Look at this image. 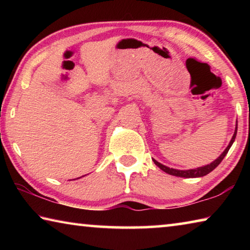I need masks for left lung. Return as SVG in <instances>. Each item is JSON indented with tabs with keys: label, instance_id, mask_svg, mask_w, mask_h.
<instances>
[{
	"label": "left lung",
	"instance_id": "1",
	"mask_svg": "<svg viewBox=\"0 0 250 250\" xmlns=\"http://www.w3.org/2000/svg\"><path fill=\"white\" fill-rule=\"evenodd\" d=\"M236 134H237V122H236V126H235V132H234V134H232L231 140L229 141V143H228L226 149L224 150L223 153L219 155L216 160H214L213 162L209 163V164H206V166H203V167H196V168H189V170H177V168H173V167H168L167 166H163L162 163L158 162V161L154 160V159H153V162H154L155 166H158L161 168V170L167 173V174H170V175H174V176H179V177H186V179H191V177L205 176L206 174H208L209 172L213 171L215 167H218V164L222 162L224 158H225L227 152L229 151L230 146H232V143H234V141H235Z\"/></svg>",
	"mask_w": 250,
	"mask_h": 250
}]
</instances>
